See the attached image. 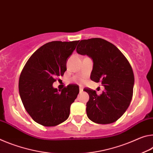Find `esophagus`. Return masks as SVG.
Returning a JSON list of instances; mask_svg holds the SVG:
<instances>
[{"label": "esophagus", "instance_id": "1", "mask_svg": "<svg viewBox=\"0 0 153 153\" xmlns=\"http://www.w3.org/2000/svg\"><path fill=\"white\" fill-rule=\"evenodd\" d=\"M79 91H80V92H82V91H83V87L80 85L79 86Z\"/></svg>", "mask_w": 153, "mask_h": 153}]
</instances>
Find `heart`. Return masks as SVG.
<instances>
[{
  "label": "heart",
  "mask_w": 153,
  "mask_h": 153,
  "mask_svg": "<svg viewBox=\"0 0 153 153\" xmlns=\"http://www.w3.org/2000/svg\"><path fill=\"white\" fill-rule=\"evenodd\" d=\"M72 81L74 82H82L83 79L81 78V77H74V78L72 79Z\"/></svg>",
  "instance_id": "b5f03b06"
}]
</instances>
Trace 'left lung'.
I'll list each match as a JSON object with an SVG mask.
<instances>
[{"instance_id":"left-lung-1","label":"left lung","mask_w":153,"mask_h":153,"mask_svg":"<svg viewBox=\"0 0 153 153\" xmlns=\"http://www.w3.org/2000/svg\"><path fill=\"white\" fill-rule=\"evenodd\" d=\"M76 51L91 57L94 66L90 78L104 86L100 96L95 90L83 89L89 96L87 117L98 124L117 121L128 108L133 96L134 75L128 60L116 46L100 38L81 40Z\"/></svg>"}]
</instances>
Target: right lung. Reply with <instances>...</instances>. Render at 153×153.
<instances>
[{"instance_id": "add662e5", "label": "right lung", "mask_w": 153, "mask_h": 153, "mask_svg": "<svg viewBox=\"0 0 153 153\" xmlns=\"http://www.w3.org/2000/svg\"><path fill=\"white\" fill-rule=\"evenodd\" d=\"M78 42H47L25 64L19 79V92L25 109L37 123L56 126L68 118L71 105L79 93V87L70 85L59 93L53 83L64 75L68 57Z\"/></svg>"}]
</instances>
